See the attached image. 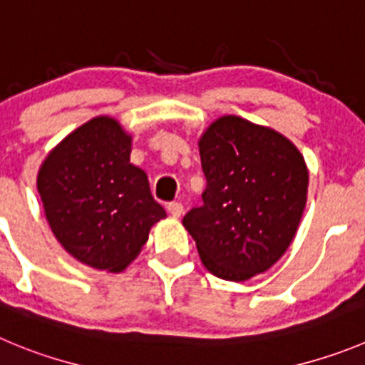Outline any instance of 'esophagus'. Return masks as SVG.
Segmentation results:
<instances>
[{"label":"esophagus","instance_id":"1","mask_svg":"<svg viewBox=\"0 0 365 365\" xmlns=\"http://www.w3.org/2000/svg\"><path fill=\"white\" fill-rule=\"evenodd\" d=\"M167 210H169V214H171L173 217H180L183 212V205L180 202H173L167 205Z\"/></svg>","mask_w":365,"mask_h":365}]
</instances>
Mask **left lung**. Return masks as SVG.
I'll return each instance as SVG.
<instances>
[{"label":"left lung","mask_w":365,"mask_h":365,"mask_svg":"<svg viewBox=\"0 0 365 365\" xmlns=\"http://www.w3.org/2000/svg\"><path fill=\"white\" fill-rule=\"evenodd\" d=\"M203 205L183 217L207 270L247 281L274 267L294 241L308 194V167L284 135L236 115L198 142Z\"/></svg>","instance_id":"1"}]
</instances>
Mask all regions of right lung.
Segmentation results:
<instances>
[{"label": "right lung", "instance_id": "right-lung-1", "mask_svg": "<svg viewBox=\"0 0 365 365\" xmlns=\"http://www.w3.org/2000/svg\"><path fill=\"white\" fill-rule=\"evenodd\" d=\"M131 135L111 117H95L57 144L41 163L37 190L64 250L97 270L122 272L165 210L148 175L129 162Z\"/></svg>", "mask_w": 365, "mask_h": 365}]
</instances>
